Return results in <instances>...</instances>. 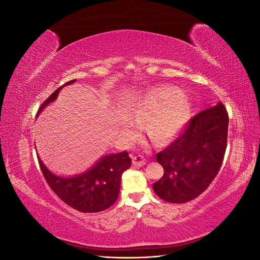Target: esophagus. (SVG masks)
<instances>
[{
  "mask_svg": "<svg viewBox=\"0 0 260 260\" xmlns=\"http://www.w3.org/2000/svg\"><path fill=\"white\" fill-rule=\"evenodd\" d=\"M132 161H133V165H135V166H139V167H142V166H144V165L146 164L144 157L141 156V155H138V156L133 157Z\"/></svg>",
  "mask_w": 260,
  "mask_h": 260,
  "instance_id": "34e87169",
  "label": "esophagus"
}]
</instances>
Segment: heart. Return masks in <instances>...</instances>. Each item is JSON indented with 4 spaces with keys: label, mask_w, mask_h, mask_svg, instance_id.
<instances>
[{
    "label": "heart",
    "mask_w": 260,
    "mask_h": 260,
    "mask_svg": "<svg viewBox=\"0 0 260 260\" xmlns=\"http://www.w3.org/2000/svg\"><path fill=\"white\" fill-rule=\"evenodd\" d=\"M124 113L132 122L145 119L143 129L148 138L162 143L182 130L192 115V103L178 88L165 85L144 93ZM130 121L122 120L119 124L123 135L128 137L135 133Z\"/></svg>",
    "instance_id": "heart-1"
}]
</instances>
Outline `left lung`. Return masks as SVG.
<instances>
[{
	"mask_svg": "<svg viewBox=\"0 0 260 260\" xmlns=\"http://www.w3.org/2000/svg\"><path fill=\"white\" fill-rule=\"evenodd\" d=\"M228 125L222 103L193 117L182 135L157 154L164 176L153 184L154 192L168 203L182 204L205 191L221 167Z\"/></svg>",
	"mask_w": 260,
	"mask_h": 260,
	"instance_id": "8db88e82",
	"label": "left lung"
}]
</instances>
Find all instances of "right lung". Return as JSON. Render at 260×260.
I'll list each match as a JSON object with an SVG mask.
<instances>
[{"label":"right lung","instance_id":"add662e5","mask_svg":"<svg viewBox=\"0 0 260 260\" xmlns=\"http://www.w3.org/2000/svg\"><path fill=\"white\" fill-rule=\"evenodd\" d=\"M77 80L66 82L48 98L38 115L57 100L60 90ZM39 164L46 182L58 198L68 206L81 212H99L111 207L118 199L123 171L131 167V158L127 152L106 154L81 174L72 177L58 176L45 166L38 156Z\"/></svg>","mask_w":260,"mask_h":260}]
</instances>
